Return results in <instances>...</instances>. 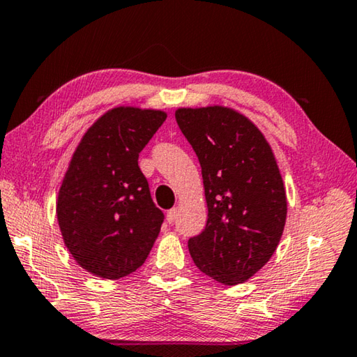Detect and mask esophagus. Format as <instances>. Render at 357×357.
Returning a JSON list of instances; mask_svg holds the SVG:
<instances>
[{"label": "esophagus", "instance_id": "esophagus-1", "mask_svg": "<svg viewBox=\"0 0 357 357\" xmlns=\"http://www.w3.org/2000/svg\"><path fill=\"white\" fill-rule=\"evenodd\" d=\"M177 213H178V208L177 207H174V208H171L166 213V220H167V222L169 224H172L174 221H175V218H177Z\"/></svg>", "mask_w": 357, "mask_h": 357}]
</instances>
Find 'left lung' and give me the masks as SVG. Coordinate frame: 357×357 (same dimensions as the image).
<instances>
[{
	"label": "left lung",
	"instance_id": "left-lung-1",
	"mask_svg": "<svg viewBox=\"0 0 357 357\" xmlns=\"http://www.w3.org/2000/svg\"><path fill=\"white\" fill-rule=\"evenodd\" d=\"M175 119L201 162L208 220L188 241L196 266L238 285L266 265L282 236L287 195L276 156L251 119L229 106L178 108Z\"/></svg>",
	"mask_w": 357,
	"mask_h": 357
}]
</instances>
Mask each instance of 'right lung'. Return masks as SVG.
Masks as SVG:
<instances>
[{
	"mask_svg": "<svg viewBox=\"0 0 357 357\" xmlns=\"http://www.w3.org/2000/svg\"><path fill=\"white\" fill-rule=\"evenodd\" d=\"M167 114L161 109L116 106L81 137L56 201L64 245L87 273L121 279L150 254L165 216L150 197L137 166Z\"/></svg>",
	"mask_w": 357,
	"mask_h": 357,
	"instance_id": "1",
	"label": "right lung"
}]
</instances>
